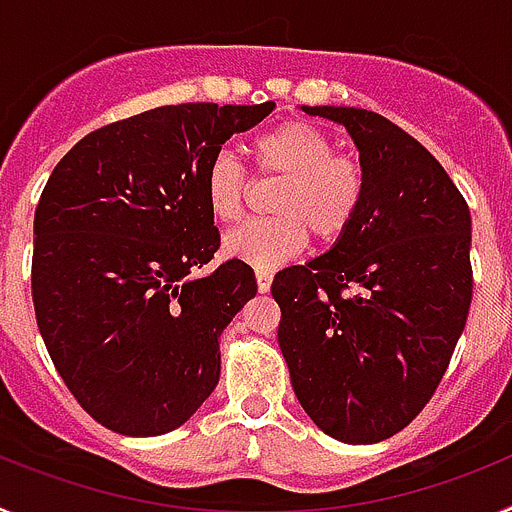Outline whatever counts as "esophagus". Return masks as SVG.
Listing matches in <instances>:
<instances>
[{
  "mask_svg": "<svg viewBox=\"0 0 512 512\" xmlns=\"http://www.w3.org/2000/svg\"><path fill=\"white\" fill-rule=\"evenodd\" d=\"M271 279H274V274H271L269 269H256V284H259V292H269Z\"/></svg>",
  "mask_w": 512,
  "mask_h": 512,
  "instance_id": "esophagus-1",
  "label": "esophagus"
}]
</instances>
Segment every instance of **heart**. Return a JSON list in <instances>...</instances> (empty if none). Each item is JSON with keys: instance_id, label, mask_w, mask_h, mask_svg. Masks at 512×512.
Segmentation results:
<instances>
[{"instance_id": "1", "label": "heart", "mask_w": 512, "mask_h": 512, "mask_svg": "<svg viewBox=\"0 0 512 512\" xmlns=\"http://www.w3.org/2000/svg\"><path fill=\"white\" fill-rule=\"evenodd\" d=\"M261 174L282 176L274 197L277 217L251 220L225 235L228 256L256 269H277L305 248L307 235L320 243L341 238L364 202V169L356 158L333 153L330 138L310 122L287 120L251 140ZM207 210L220 223H235L246 200V171L220 151L202 179Z\"/></svg>"}]
</instances>
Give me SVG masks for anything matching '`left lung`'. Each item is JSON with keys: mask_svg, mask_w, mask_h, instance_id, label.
<instances>
[{"mask_svg": "<svg viewBox=\"0 0 512 512\" xmlns=\"http://www.w3.org/2000/svg\"><path fill=\"white\" fill-rule=\"evenodd\" d=\"M302 112L346 128L364 202L330 251L274 277L279 348L305 413L343 443L402 431L446 374L472 302V217L431 153L356 107Z\"/></svg>", "mask_w": 512, "mask_h": 512, "instance_id": "obj_1", "label": "left lung"}]
</instances>
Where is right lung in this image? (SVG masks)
Masks as SVG:
<instances>
[{
  "label": "right lung",
  "instance_id": "add662e5",
  "mask_svg": "<svg viewBox=\"0 0 512 512\" xmlns=\"http://www.w3.org/2000/svg\"><path fill=\"white\" fill-rule=\"evenodd\" d=\"M277 104H166L81 138L33 225L40 336L79 405L122 436L187 423L220 379V336L256 295L248 264L194 277L220 248L205 169Z\"/></svg>",
  "mask_w": 512,
  "mask_h": 512
}]
</instances>
